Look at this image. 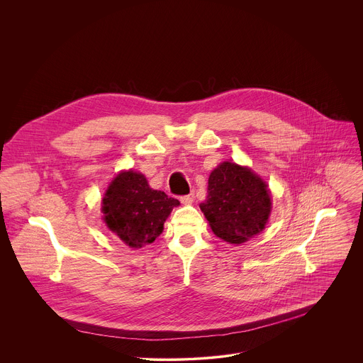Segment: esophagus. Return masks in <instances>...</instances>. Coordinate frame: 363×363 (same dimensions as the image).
I'll list each match as a JSON object with an SVG mask.
<instances>
[{"instance_id":"esophagus-1","label":"esophagus","mask_w":363,"mask_h":363,"mask_svg":"<svg viewBox=\"0 0 363 363\" xmlns=\"http://www.w3.org/2000/svg\"><path fill=\"white\" fill-rule=\"evenodd\" d=\"M180 201H182V204H184V206H190V204L194 201V193L187 194V196H182V197H180Z\"/></svg>"}]
</instances>
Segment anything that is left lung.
I'll return each instance as SVG.
<instances>
[{
  "instance_id": "1",
  "label": "left lung",
  "mask_w": 363,
  "mask_h": 363,
  "mask_svg": "<svg viewBox=\"0 0 363 363\" xmlns=\"http://www.w3.org/2000/svg\"><path fill=\"white\" fill-rule=\"evenodd\" d=\"M200 208L218 238L240 245L265 228L271 196L267 183L252 169L223 162L211 172L207 200Z\"/></svg>"
}]
</instances>
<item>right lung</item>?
I'll return each mask as SVG.
<instances>
[{"mask_svg": "<svg viewBox=\"0 0 363 363\" xmlns=\"http://www.w3.org/2000/svg\"><path fill=\"white\" fill-rule=\"evenodd\" d=\"M180 203L150 187L145 176L134 170L118 173L108 184L102 212L107 228L131 249L152 243L163 230L173 207Z\"/></svg>", "mask_w": 363, "mask_h": 363, "instance_id": "add662e5", "label": "right lung"}]
</instances>
